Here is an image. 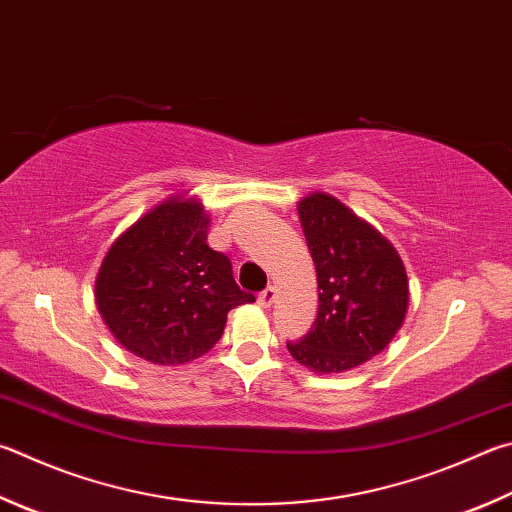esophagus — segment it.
<instances>
[{
	"label": "esophagus",
	"mask_w": 512,
	"mask_h": 512,
	"mask_svg": "<svg viewBox=\"0 0 512 512\" xmlns=\"http://www.w3.org/2000/svg\"><path fill=\"white\" fill-rule=\"evenodd\" d=\"M275 297H277V291L273 286H268L266 291H262L259 293V297H257V302H259V306H264V309H268V306H271L273 302H275Z\"/></svg>",
	"instance_id": "obj_1"
}]
</instances>
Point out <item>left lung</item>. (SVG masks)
<instances>
[{"instance_id": "8db88e82", "label": "left lung", "mask_w": 512, "mask_h": 512, "mask_svg": "<svg viewBox=\"0 0 512 512\" xmlns=\"http://www.w3.org/2000/svg\"><path fill=\"white\" fill-rule=\"evenodd\" d=\"M297 215L318 273V318L291 356L315 374H342L378 356L403 327L410 284L401 255L380 232L327 192Z\"/></svg>"}]
</instances>
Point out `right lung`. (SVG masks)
Segmentation results:
<instances>
[{
	"instance_id": "add662e5",
	"label": "right lung",
	"mask_w": 512,
	"mask_h": 512,
	"mask_svg": "<svg viewBox=\"0 0 512 512\" xmlns=\"http://www.w3.org/2000/svg\"><path fill=\"white\" fill-rule=\"evenodd\" d=\"M201 201L172 194L109 246L96 304L114 338L152 365L174 367L217 345L228 311L255 302L224 253L208 246Z\"/></svg>"
}]
</instances>
